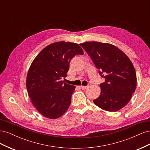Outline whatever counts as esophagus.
I'll use <instances>...</instances> for the list:
<instances>
[{
    "label": "esophagus",
    "instance_id": "34e87169",
    "mask_svg": "<svg viewBox=\"0 0 150 150\" xmlns=\"http://www.w3.org/2000/svg\"><path fill=\"white\" fill-rule=\"evenodd\" d=\"M81 87L83 89H87L89 88V86H81Z\"/></svg>",
    "mask_w": 150,
    "mask_h": 150
}]
</instances>
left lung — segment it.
<instances>
[{
  "label": "left lung",
  "instance_id": "8db88e82",
  "mask_svg": "<svg viewBox=\"0 0 150 150\" xmlns=\"http://www.w3.org/2000/svg\"><path fill=\"white\" fill-rule=\"evenodd\" d=\"M80 45L91 58L99 74L105 79V82L100 84L101 94L94 99V103L105 111H119L130 101L137 87L133 63L112 44L94 41Z\"/></svg>",
  "mask_w": 150,
  "mask_h": 150
}]
</instances>
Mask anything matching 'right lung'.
<instances>
[{
  "instance_id": "obj_1",
  "label": "right lung",
  "mask_w": 150,
  "mask_h": 150,
  "mask_svg": "<svg viewBox=\"0 0 150 150\" xmlns=\"http://www.w3.org/2000/svg\"><path fill=\"white\" fill-rule=\"evenodd\" d=\"M83 54L78 44L60 41L44 48L32 62L26 87L32 103L44 117L59 118L69 108L76 87L61 79L67 76L72 59Z\"/></svg>"
}]
</instances>
